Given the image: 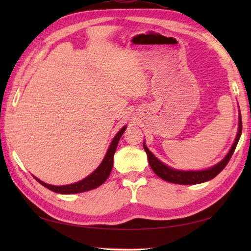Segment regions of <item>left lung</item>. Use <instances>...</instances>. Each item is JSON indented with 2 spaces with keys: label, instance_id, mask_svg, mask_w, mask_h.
I'll use <instances>...</instances> for the list:
<instances>
[{
  "label": "left lung",
  "instance_id": "obj_1",
  "mask_svg": "<svg viewBox=\"0 0 251 251\" xmlns=\"http://www.w3.org/2000/svg\"><path fill=\"white\" fill-rule=\"evenodd\" d=\"M238 124H239L238 134L235 139V142L233 143L230 152L227 153V155L225 157V159H222L219 164H217L216 166L211 167L209 169L200 170V172H182V170L173 169L166 166V165L163 164L161 161H158V159L154 156L150 151H149V149L146 147V145H143V148H145V151L147 152V155H148L149 164H150L153 172L155 173L159 178H162L163 180L168 181V182H172V183L197 184V183H201V182H205V181L214 179L217 175H219L222 172L223 168L227 165V163L230 162L233 153L235 151L238 140L242 135V115L241 114H239Z\"/></svg>",
  "mask_w": 251,
  "mask_h": 251
}]
</instances>
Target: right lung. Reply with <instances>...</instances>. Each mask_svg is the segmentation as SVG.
Segmentation results:
<instances>
[{
  "instance_id": "obj_1",
  "label": "right lung",
  "mask_w": 251,
  "mask_h": 251,
  "mask_svg": "<svg viewBox=\"0 0 251 251\" xmlns=\"http://www.w3.org/2000/svg\"><path fill=\"white\" fill-rule=\"evenodd\" d=\"M125 129L126 127H123V128L117 132L113 141L111 142V146L109 148L108 152L105 154L102 163L100 164V166L96 169L92 175H89L88 177H86L85 179L78 181L76 183L62 185V186L47 184L43 182V181H41L34 177L35 180L39 181L42 185H44L45 188H47L49 190L60 194H76V193H82V192H86V191H90L98 188V186H100L106 179H108V177L111 174L112 167H113V156L116 151V147L119 145V141L121 139L123 132L125 131Z\"/></svg>"
}]
</instances>
